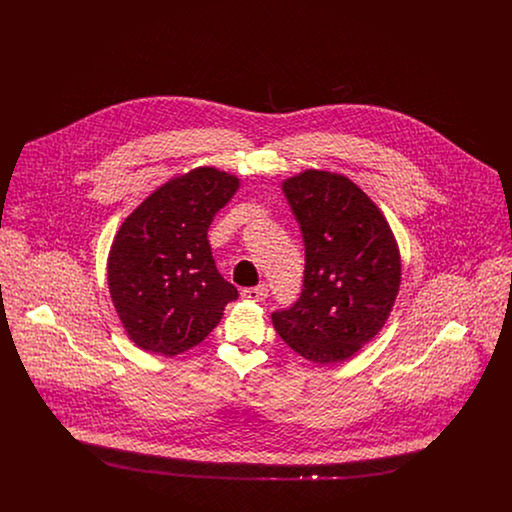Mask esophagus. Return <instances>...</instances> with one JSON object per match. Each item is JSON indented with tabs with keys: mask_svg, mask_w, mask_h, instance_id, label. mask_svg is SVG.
Masks as SVG:
<instances>
[{
	"mask_svg": "<svg viewBox=\"0 0 512 512\" xmlns=\"http://www.w3.org/2000/svg\"><path fill=\"white\" fill-rule=\"evenodd\" d=\"M242 297H245V299H251V301H265L268 297V290L265 286L245 288V290H242Z\"/></svg>",
	"mask_w": 512,
	"mask_h": 512,
	"instance_id": "obj_1",
	"label": "esophagus"
}]
</instances>
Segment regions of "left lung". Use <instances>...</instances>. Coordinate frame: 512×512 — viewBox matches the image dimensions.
<instances>
[{
	"mask_svg": "<svg viewBox=\"0 0 512 512\" xmlns=\"http://www.w3.org/2000/svg\"><path fill=\"white\" fill-rule=\"evenodd\" d=\"M305 242L299 301L272 315L280 338L317 365L351 359L378 336L401 286V255L380 207L345 174L282 180Z\"/></svg>",
	"mask_w": 512,
	"mask_h": 512,
	"instance_id": "obj_1",
	"label": "left lung"
}]
</instances>
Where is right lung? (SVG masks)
Returning <instances> with one entry per match:
<instances>
[{
	"instance_id": "right-lung-1",
	"label": "right lung",
	"mask_w": 512,
	"mask_h": 512,
	"mask_svg": "<svg viewBox=\"0 0 512 512\" xmlns=\"http://www.w3.org/2000/svg\"><path fill=\"white\" fill-rule=\"evenodd\" d=\"M238 190L236 174L195 167L155 188L122 222L107 257V286L128 340L142 351L174 357L192 349L238 299L207 240Z\"/></svg>"
}]
</instances>
